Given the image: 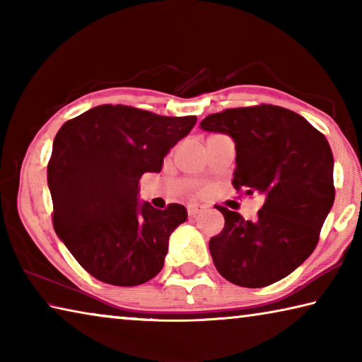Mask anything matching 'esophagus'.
<instances>
[{
  "instance_id": "obj_1",
  "label": "esophagus",
  "mask_w": 362,
  "mask_h": 362,
  "mask_svg": "<svg viewBox=\"0 0 362 362\" xmlns=\"http://www.w3.org/2000/svg\"><path fill=\"white\" fill-rule=\"evenodd\" d=\"M204 207L203 206H198V204H189L188 207H187V211H188V216L189 217H194V216H198V214L203 211Z\"/></svg>"
}]
</instances>
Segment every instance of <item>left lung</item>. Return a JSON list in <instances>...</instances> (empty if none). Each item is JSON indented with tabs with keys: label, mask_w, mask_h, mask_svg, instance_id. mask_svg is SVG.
<instances>
[{
	"label": "left lung",
	"mask_w": 362,
	"mask_h": 362,
	"mask_svg": "<svg viewBox=\"0 0 362 362\" xmlns=\"http://www.w3.org/2000/svg\"><path fill=\"white\" fill-rule=\"evenodd\" d=\"M199 126L235 140L233 187L265 196L254 222L217 206L225 226L209 241L214 265L241 287L276 283L313 252L334 204L327 139L303 116L267 103L212 113Z\"/></svg>",
	"instance_id": "left-lung-1"
}]
</instances>
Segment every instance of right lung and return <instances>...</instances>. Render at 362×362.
Returning a JSON list of instances; mask_svg holds the SVG:
<instances>
[{
    "instance_id": "1",
    "label": "right lung",
    "mask_w": 362,
    "mask_h": 362,
    "mask_svg": "<svg viewBox=\"0 0 362 362\" xmlns=\"http://www.w3.org/2000/svg\"><path fill=\"white\" fill-rule=\"evenodd\" d=\"M194 122L196 116L99 105L59 129L47 164L54 230L95 279L139 286L161 272L170 233L185 222L187 209L140 203L139 180L161 170Z\"/></svg>"
}]
</instances>
